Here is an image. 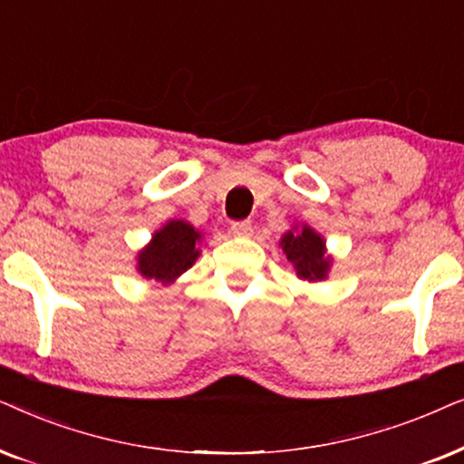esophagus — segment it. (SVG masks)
Wrapping results in <instances>:
<instances>
[{"label":"esophagus","instance_id":"34e87169","mask_svg":"<svg viewBox=\"0 0 464 464\" xmlns=\"http://www.w3.org/2000/svg\"><path fill=\"white\" fill-rule=\"evenodd\" d=\"M231 233L237 237H248L252 233V222L250 220H236L231 222Z\"/></svg>","mask_w":464,"mask_h":464}]
</instances>
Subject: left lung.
<instances>
[{
    "label": "left lung",
    "instance_id": "obj_1",
    "mask_svg": "<svg viewBox=\"0 0 464 464\" xmlns=\"http://www.w3.org/2000/svg\"><path fill=\"white\" fill-rule=\"evenodd\" d=\"M286 258L295 265L296 276L304 280H323L329 269V256H324V242L310 227L301 231H288L282 237Z\"/></svg>",
    "mask_w": 464,
    "mask_h": 464
}]
</instances>
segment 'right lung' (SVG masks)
I'll return each mask as SVG.
<instances>
[{"mask_svg": "<svg viewBox=\"0 0 464 464\" xmlns=\"http://www.w3.org/2000/svg\"><path fill=\"white\" fill-rule=\"evenodd\" d=\"M197 239H199V233L188 222H168L152 237V244L140 255L141 276L148 280L171 282L199 256V250L195 248Z\"/></svg>", "mask_w": 464, "mask_h": 464, "instance_id": "add662e5", "label": "right lung"}]
</instances>
